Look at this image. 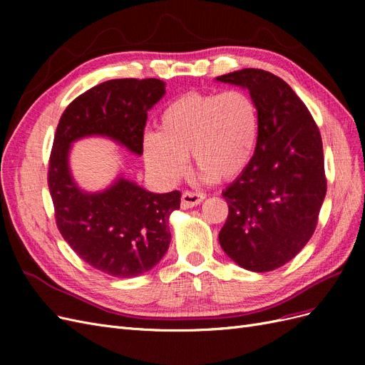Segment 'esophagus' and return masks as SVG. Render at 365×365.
Returning <instances> with one entry per match:
<instances>
[{"label": "esophagus", "instance_id": "esophagus-1", "mask_svg": "<svg viewBox=\"0 0 365 365\" xmlns=\"http://www.w3.org/2000/svg\"><path fill=\"white\" fill-rule=\"evenodd\" d=\"M205 195L201 192H190V190H185L181 196V205L182 208H192L200 205L204 201Z\"/></svg>", "mask_w": 365, "mask_h": 365}]
</instances>
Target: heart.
<instances>
[{"mask_svg":"<svg viewBox=\"0 0 365 365\" xmlns=\"http://www.w3.org/2000/svg\"><path fill=\"white\" fill-rule=\"evenodd\" d=\"M259 130V108L247 91H190L163 109L160 130L143 137V158L164 184L185 175L190 152L205 180H233L251 163Z\"/></svg>","mask_w":365,"mask_h":365,"instance_id":"b5f03b06","label":"heart"}]
</instances>
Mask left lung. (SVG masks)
<instances>
[{
    "label": "left lung",
    "instance_id": "left-lung-1",
    "mask_svg": "<svg viewBox=\"0 0 365 365\" xmlns=\"http://www.w3.org/2000/svg\"><path fill=\"white\" fill-rule=\"evenodd\" d=\"M216 79L248 88L260 117L251 163L222 192L228 217L219 244L242 268L272 271L317 228L327 190L322 134L302 98L272 73L244 68Z\"/></svg>",
    "mask_w": 365,
    "mask_h": 365
}]
</instances>
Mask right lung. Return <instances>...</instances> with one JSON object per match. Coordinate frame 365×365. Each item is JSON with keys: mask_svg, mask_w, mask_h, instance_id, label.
Returning <instances> with one entry per match:
<instances>
[{"mask_svg": "<svg viewBox=\"0 0 365 365\" xmlns=\"http://www.w3.org/2000/svg\"><path fill=\"white\" fill-rule=\"evenodd\" d=\"M164 93V82L152 77L96 85L67 106L54 134L47 180L58 230L83 262L113 277H137L163 259L181 193H150L125 178L83 193L70 175L68 150L82 137L106 135L141 155L148 111Z\"/></svg>", "mask_w": 365, "mask_h": 365, "instance_id": "add662e5", "label": "right lung"}]
</instances>
